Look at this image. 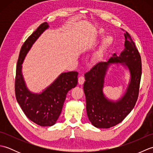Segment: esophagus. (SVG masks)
Masks as SVG:
<instances>
[{
  "label": "esophagus",
  "mask_w": 153,
  "mask_h": 153,
  "mask_svg": "<svg viewBox=\"0 0 153 153\" xmlns=\"http://www.w3.org/2000/svg\"><path fill=\"white\" fill-rule=\"evenodd\" d=\"M85 82V77L83 76H80L78 78V83L79 85H82Z\"/></svg>",
  "instance_id": "esophagus-1"
}]
</instances>
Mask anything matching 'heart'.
<instances>
[{"label": "heart", "instance_id": "1", "mask_svg": "<svg viewBox=\"0 0 153 153\" xmlns=\"http://www.w3.org/2000/svg\"><path fill=\"white\" fill-rule=\"evenodd\" d=\"M112 37L111 36H107L105 39V45H109L112 42Z\"/></svg>", "mask_w": 153, "mask_h": 153}]
</instances>
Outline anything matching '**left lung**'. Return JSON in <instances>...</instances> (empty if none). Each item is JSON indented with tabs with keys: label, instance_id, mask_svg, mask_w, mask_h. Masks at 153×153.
Listing matches in <instances>:
<instances>
[{
	"label": "left lung",
	"instance_id": "left-lung-1",
	"mask_svg": "<svg viewBox=\"0 0 153 153\" xmlns=\"http://www.w3.org/2000/svg\"><path fill=\"white\" fill-rule=\"evenodd\" d=\"M125 48L120 56L114 54L107 62L95 64L85 74L83 90L86 97L87 116L92 124L98 128H110L122 122L134 108L139 96L142 74L141 58L130 35L124 34ZM123 63L131 74V81L125 95L114 103L103 96L102 88L105 72L110 63Z\"/></svg>",
	"mask_w": 153,
	"mask_h": 153
}]
</instances>
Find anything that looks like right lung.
I'll use <instances>...</instances> for the list:
<instances>
[{
    "label": "right lung",
    "instance_id": "obj_1",
    "mask_svg": "<svg viewBox=\"0 0 153 153\" xmlns=\"http://www.w3.org/2000/svg\"><path fill=\"white\" fill-rule=\"evenodd\" d=\"M48 27L41 24L24 42L19 52L15 78V95L23 112L32 122L41 126H51L56 123L69 91L77 84V71L62 73L54 82L41 94L30 92L21 73L22 64L32 45Z\"/></svg>",
    "mask_w": 153,
    "mask_h": 153
}]
</instances>
